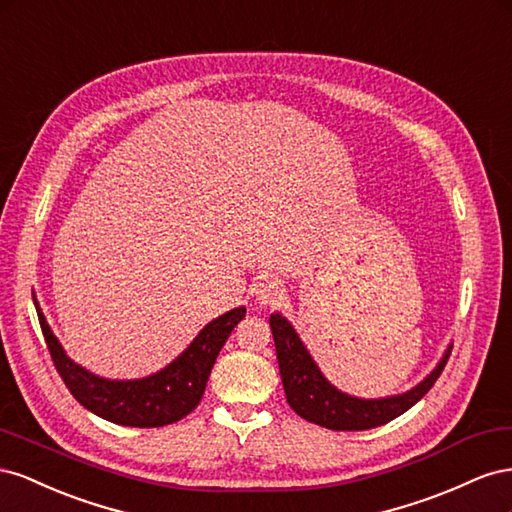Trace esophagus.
I'll use <instances>...</instances> for the list:
<instances>
[{
    "instance_id": "obj_1",
    "label": "esophagus",
    "mask_w": 512,
    "mask_h": 512,
    "mask_svg": "<svg viewBox=\"0 0 512 512\" xmlns=\"http://www.w3.org/2000/svg\"><path fill=\"white\" fill-rule=\"evenodd\" d=\"M283 285L276 283V281H261L255 285V298L259 304L270 306L276 304L283 298Z\"/></svg>"
}]
</instances>
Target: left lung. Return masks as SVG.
Instances as JSON below:
<instances>
[{"label":"left lung","mask_w":512,"mask_h":512,"mask_svg":"<svg viewBox=\"0 0 512 512\" xmlns=\"http://www.w3.org/2000/svg\"><path fill=\"white\" fill-rule=\"evenodd\" d=\"M270 328L289 407L300 418L332 431H364L382 427L405 414L437 382L452 349H446L437 367L412 390L384 399H358L328 382L311 358L309 349L300 341L294 326L281 313L270 315Z\"/></svg>","instance_id":"left-lung-1"}]
</instances>
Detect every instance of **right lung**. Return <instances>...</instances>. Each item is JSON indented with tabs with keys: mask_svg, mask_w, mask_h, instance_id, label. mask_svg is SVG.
Segmentation results:
<instances>
[{
	"mask_svg": "<svg viewBox=\"0 0 512 512\" xmlns=\"http://www.w3.org/2000/svg\"><path fill=\"white\" fill-rule=\"evenodd\" d=\"M36 304L42 334L57 373L85 410L124 427H165L191 414L206 390L214 360L231 330L246 315L244 306L212 319L193 343L165 369L141 379H105L72 362Z\"/></svg>",
	"mask_w": 512,
	"mask_h": 512,
	"instance_id": "1",
	"label": "right lung"
}]
</instances>
